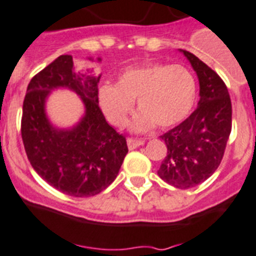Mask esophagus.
Segmentation results:
<instances>
[{
  "label": "esophagus",
  "instance_id": "34e87169",
  "mask_svg": "<svg viewBox=\"0 0 256 256\" xmlns=\"http://www.w3.org/2000/svg\"><path fill=\"white\" fill-rule=\"evenodd\" d=\"M126 144H128V148H130V150H133V149L141 146L144 144V141L137 140V138H128V140H126Z\"/></svg>",
  "mask_w": 256,
  "mask_h": 256
}]
</instances>
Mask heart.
<instances>
[{
    "instance_id": "heart-1",
    "label": "heart",
    "mask_w": 256,
    "mask_h": 256,
    "mask_svg": "<svg viewBox=\"0 0 256 256\" xmlns=\"http://www.w3.org/2000/svg\"><path fill=\"white\" fill-rule=\"evenodd\" d=\"M198 84L183 65L145 64L128 68L118 84L98 90L99 106L110 123L124 126L134 108L141 110L130 123L134 132H149L156 126L171 130L182 124L194 110Z\"/></svg>"
}]
</instances>
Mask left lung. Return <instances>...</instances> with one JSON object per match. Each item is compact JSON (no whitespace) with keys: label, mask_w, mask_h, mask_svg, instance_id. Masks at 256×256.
Masks as SVG:
<instances>
[{"label":"left lung","mask_w":256,"mask_h":256,"mask_svg":"<svg viewBox=\"0 0 256 256\" xmlns=\"http://www.w3.org/2000/svg\"><path fill=\"white\" fill-rule=\"evenodd\" d=\"M199 80L198 108L182 124L161 136L168 154L158 176L186 190L206 182L217 170L232 132V102L226 85L195 54L179 50Z\"/></svg>","instance_id":"obj_1"}]
</instances>
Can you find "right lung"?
Masks as SVG:
<instances>
[{
    "mask_svg": "<svg viewBox=\"0 0 256 256\" xmlns=\"http://www.w3.org/2000/svg\"><path fill=\"white\" fill-rule=\"evenodd\" d=\"M100 76L92 69L77 72L73 57L61 54L30 81L23 100L20 130L30 164L48 184L74 198L107 188L128 153L126 137L99 108ZM58 88L77 94L84 104V115L72 127L56 126L46 114L48 98Z\"/></svg>",
    "mask_w": 256,
    "mask_h": 256,
    "instance_id": "right-lung-1",
    "label": "right lung"
}]
</instances>
